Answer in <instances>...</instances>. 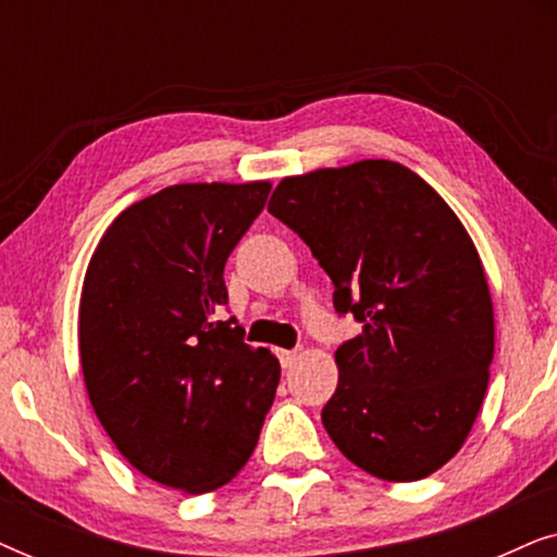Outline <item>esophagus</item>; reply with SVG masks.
I'll list each match as a JSON object with an SVG mask.
<instances>
[{"mask_svg": "<svg viewBox=\"0 0 557 557\" xmlns=\"http://www.w3.org/2000/svg\"><path fill=\"white\" fill-rule=\"evenodd\" d=\"M276 357L284 368H288V364H294L296 357H299V349H276Z\"/></svg>", "mask_w": 557, "mask_h": 557, "instance_id": "esophagus-1", "label": "esophagus"}]
</instances>
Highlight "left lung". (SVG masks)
Masks as SVG:
<instances>
[{
	"instance_id": "1",
	"label": "left lung",
	"mask_w": 557,
	"mask_h": 557,
	"mask_svg": "<svg viewBox=\"0 0 557 557\" xmlns=\"http://www.w3.org/2000/svg\"><path fill=\"white\" fill-rule=\"evenodd\" d=\"M269 212L332 278L334 309L362 324L334 352L330 438L385 482L433 474L467 441L494 357L492 296L467 227L387 159L281 180Z\"/></svg>"
}]
</instances>
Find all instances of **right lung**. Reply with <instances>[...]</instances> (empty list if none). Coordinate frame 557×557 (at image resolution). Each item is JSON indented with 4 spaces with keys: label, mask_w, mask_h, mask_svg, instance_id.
<instances>
[{
    "label": "right lung",
    "mask_w": 557,
    "mask_h": 557,
    "mask_svg": "<svg viewBox=\"0 0 557 557\" xmlns=\"http://www.w3.org/2000/svg\"><path fill=\"white\" fill-rule=\"evenodd\" d=\"M271 182L172 185L109 225L83 278L86 391L121 456L187 494L231 482L253 454L281 364L243 342L225 261Z\"/></svg>",
    "instance_id": "obj_1"
}]
</instances>
